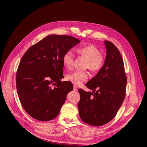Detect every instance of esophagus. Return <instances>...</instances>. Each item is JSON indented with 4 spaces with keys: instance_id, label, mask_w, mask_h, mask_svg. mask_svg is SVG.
<instances>
[{
    "instance_id": "obj_1",
    "label": "esophagus",
    "mask_w": 147,
    "mask_h": 147,
    "mask_svg": "<svg viewBox=\"0 0 147 147\" xmlns=\"http://www.w3.org/2000/svg\"><path fill=\"white\" fill-rule=\"evenodd\" d=\"M73 90L75 91V92H77V91H78V88H77V86H73Z\"/></svg>"
}]
</instances>
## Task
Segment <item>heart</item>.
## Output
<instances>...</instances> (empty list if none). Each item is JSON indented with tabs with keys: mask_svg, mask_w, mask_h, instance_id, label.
<instances>
[{
	"mask_svg": "<svg viewBox=\"0 0 147 147\" xmlns=\"http://www.w3.org/2000/svg\"><path fill=\"white\" fill-rule=\"evenodd\" d=\"M79 55L87 59L86 68L91 71L96 72L101 69L104 63V57L98 48L93 45H88L81 46L76 50ZM74 55L71 51L65 52L63 57V63L67 69H71L73 65ZM88 79L87 72L76 71L66 76V80L76 86H79Z\"/></svg>",
	"mask_w": 147,
	"mask_h": 147,
	"instance_id": "obj_1",
	"label": "heart"
}]
</instances>
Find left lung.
<instances>
[{
    "label": "left lung",
    "mask_w": 147,
    "mask_h": 147,
    "mask_svg": "<svg viewBox=\"0 0 147 147\" xmlns=\"http://www.w3.org/2000/svg\"><path fill=\"white\" fill-rule=\"evenodd\" d=\"M104 64L86 86L92 92L79 89L80 119L86 124L101 126L116 115L126 94L127 78L121 54L113 43L105 40Z\"/></svg>",
    "instance_id": "left-lung-1"
}]
</instances>
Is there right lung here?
I'll list each match as a JSON object with an SVG mask.
<instances>
[{
    "mask_svg": "<svg viewBox=\"0 0 147 147\" xmlns=\"http://www.w3.org/2000/svg\"><path fill=\"white\" fill-rule=\"evenodd\" d=\"M80 40L72 36L51 34L33 45L20 63L16 76L22 106L40 121L55 119L60 112L73 84L64 78L63 55ZM56 86L53 88L51 85Z\"/></svg>",
    "mask_w": 147,
    "mask_h": 147,
    "instance_id": "1",
    "label": "right lung"
}]
</instances>
